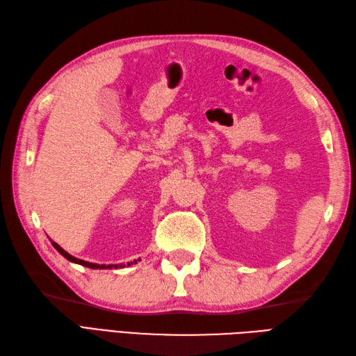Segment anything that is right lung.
<instances>
[{"mask_svg":"<svg viewBox=\"0 0 356 356\" xmlns=\"http://www.w3.org/2000/svg\"><path fill=\"white\" fill-rule=\"evenodd\" d=\"M51 243L54 245V248H56L63 257H66L69 261H74V263H78V265H81V266H86V268H91V269H117V268H124L126 265H97V263H90V261H86V260H81V259H76V257H74V256H70L69 252H66L65 250H63L58 243H56L54 241H51ZM140 260V259H138ZM132 263H136V260H134V261H131V263H127V266H131Z\"/></svg>","mask_w":356,"mask_h":356,"instance_id":"add662e5","label":"right lung"}]
</instances>
